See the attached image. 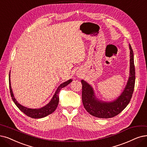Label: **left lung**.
<instances>
[{"label": "left lung", "mask_w": 147, "mask_h": 147, "mask_svg": "<svg viewBox=\"0 0 147 147\" xmlns=\"http://www.w3.org/2000/svg\"><path fill=\"white\" fill-rule=\"evenodd\" d=\"M130 75L126 86L121 95L113 101L105 102L98 99L95 95L92 87L84 80L82 83V101L85 109L91 115L99 118H110L119 114L130 102L135 84V68L134 54L130 45Z\"/></svg>", "instance_id": "8db88e82"}]
</instances>
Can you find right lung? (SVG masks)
Here are the masks:
<instances>
[{
	"instance_id": "1",
	"label": "right lung",
	"mask_w": 147,
	"mask_h": 147,
	"mask_svg": "<svg viewBox=\"0 0 147 147\" xmlns=\"http://www.w3.org/2000/svg\"><path fill=\"white\" fill-rule=\"evenodd\" d=\"M72 81V80L70 79L68 81L61 84L59 86H58L53 97H52V98L51 99V100L49 101V102L48 104H46L45 106L40 109H29V108H27L26 107L23 106V105H22L17 101L14 96L12 89H11V81H10V72L9 75V90H10L11 96L12 97L13 101H14L15 104L17 105V107H18L19 110H21L23 113H25L26 115H27L29 117H31V118H35V119L44 118V117L48 116L54 112L58 106V102H59V96H58V93H59L60 90L62 89V88L67 86L69 83H71Z\"/></svg>"
}]
</instances>
